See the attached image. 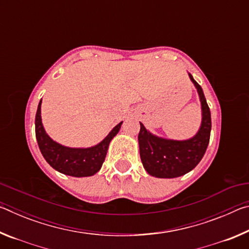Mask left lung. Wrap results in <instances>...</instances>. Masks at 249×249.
<instances>
[{
    "instance_id": "obj_1",
    "label": "left lung",
    "mask_w": 249,
    "mask_h": 249,
    "mask_svg": "<svg viewBox=\"0 0 249 249\" xmlns=\"http://www.w3.org/2000/svg\"><path fill=\"white\" fill-rule=\"evenodd\" d=\"M189 78L195 84L201 102V125L195 136L183 141L160 137L141 123L138 134L141 159L145 170L156 178L170 179L188 174L201 161L208 148L212 126L211 112L202 88L191 73Z\"/></svg>"
}]
</instances>
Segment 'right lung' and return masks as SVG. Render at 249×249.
Segmentation results:
<instances>
[{"label": "right lung", "mask_w": 249, "mask_h": 249, "mask_svg": "<svg viewBox=\"0 0 249 249\" xmlns=\"http://www.w3.org/2000/svg\"><path fill=\"white\" fill-rule=\"evenodd\" d=\"M40 108L41 100L36 112L35 132L40 153L44 156L46 161L54 170L67 176L82 178V177H91L95 175L102 167L109 142L120 132L123 122L113 127L107 136L99 144L87 147V148H75V147L59 144L46 133L43 122H41Z\"/></svg>", "instance_id": "right-lung-1"}]
</instances>
